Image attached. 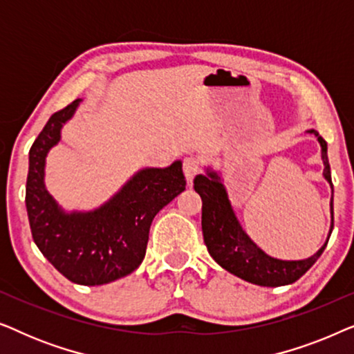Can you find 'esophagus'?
<instances>
[{
	"label": "esophagus",
	"instance_id": "obj_1",
	"mask_svg": "<svg viewBox=\"0 0 354 354\" xmlns=\"http://www.w3.org/2000/svg\"><path fill=\"white\" fill-rule=\"evenodd\" d=\"M200 161L196 158H185L183 159V174H185V178L188 185H192L193 178H195L198 174H200Z\"/></svg>",
	"mask_w": 354,
	"mask_h": 354
}]
</instances>
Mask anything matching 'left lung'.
<instances>
[{
    "mask_svg": "<svg viewBox=\"0 0 354 354\" xmlns=\"http://www.w3.org/2000/svg\"><path fill=\"white\" fill-rule=\"evenodd\" d=\"M317 137L321 145V158L324 162L322 176L332 188L330 196V230L327 240L317 253L306 259L283 261L264 253L236 219L234 207L230 205L224 180L214 169L206 167V174H200L193 180L195 192L200 193L203 200L201 227L203 239L212 259L225 269L227 272L246 280V282L261 285V287H282L290 285L306 274L309 268L316 263L322 251L326 250L328 236L333 229V187L330 177V166L327 158V143L316 130H308Z\"/></svg>",
    "mask_w": 354,
    "mask_h": 354,
    "instance_id": "8db88e82",
    "label": "left lung"
}]
</instances>
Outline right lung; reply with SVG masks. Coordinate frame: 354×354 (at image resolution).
<instances>
[{
	"instance_id": "1",
	"label": "right lung",
	"mask_w": 354,
	"mask_h": 354,
	"mask_svg": "<svg viewBox=\"0 0 354 354\" xmlns=\"http://www.w3.org/2000/svg\"><path fill=\"white\" fill-rule=\"evenodd\" d=\"M82 100L57 111L28 153L26 206L32 236L43 256L71 282L103 285L132 274L147 253L154 216L185 190L182 161L147 167L93 211L67 212L45 187L46 156L61 140Z\"/></svg>"
}]
</instances>
